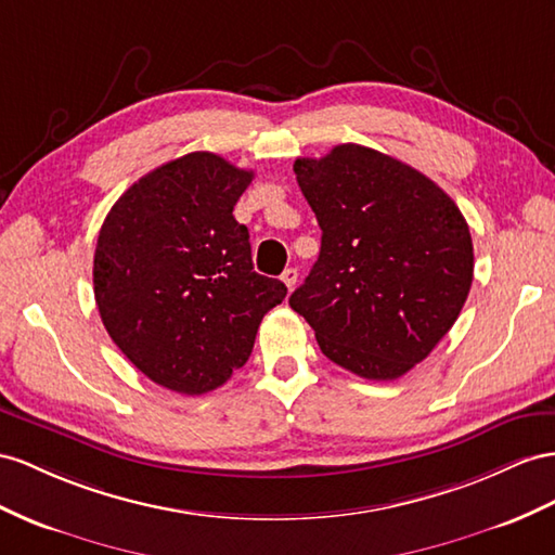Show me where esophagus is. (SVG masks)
I'll use <instances>...</instances> for the list:
<instances>
[{
    "label": "esophagus",
    "mask_w": 555,
    "mask_h": 555,
    "mask_svg": "<svg viewBox=\"0 0 555 555\" xmlns=\"http://www.w3.org/2000/svg\"><path fill=\"white\" fill-rule=\"evenodd\" d=\"M281 281H283V283H286V286H288V291H293V288H295V283H297V269L288 267V269H286V272H283V274H281Z\"/></svg>",
    "instance_id": "34e87169"
}]
</instances>
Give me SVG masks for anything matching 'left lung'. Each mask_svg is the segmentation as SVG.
<instances>
[{
    "label": "left lung",
    "instance_id": "obj_1",
    "mask_svg": "<svg viewBox=\"0 0 555 555\" xmlns=\"http://www.w3.org/2000/svg\"><path fill=\"white\" fill-rule=\"evenodd\" d=\"M293 170L317 212L321 253L291 307L349 373L405 375L446 337L472 288L462 210L413 166L353 142L295 159Z\"/></svg>",
    "mask_w": 555,
    "mask_h": 555
}]
</instances>
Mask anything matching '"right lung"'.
I'll return each mask as SVG.
<instances>
[{
    "label": "right lung",
    "instance_id": "add662e5",
    "mask_svg": "<svg viewBox=\"0 0 555 555\" xmlns=\"http://www.w3.org/2000/svg\"><path fill=\"white\" fill-rule=\"evenodd\" d=\"M253 180L212 152L150 170L112 206L93 258L95 305L142 375L184 396L222 387L288 288L253 269L232 210Z\"/></svg>",
    "mask_w": 555,
    "mask_h": 555
}]
</instances>
